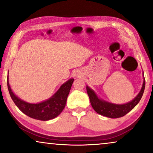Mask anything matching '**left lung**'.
Here are the masks:
<instances>
[{
	"mask_svg": "<svg viewBox=\"0 0 153 153\" xmlns=\"http://www.w3.org/2000/svg\"><path fill=\"white\" fill-rule=\"evenodd\" d=\"M143 76V82L142 85L141 89L139 94L127 103L123 104H117L111 103L106 102L105 100L101 99L97 95L95 91L91 89L89 86H86L87 93L90 98V101L92 105V107L97 114L102 116L108 117L111 118H118L124 116L127 113H129L131 110H132L137 105L142 96H143L144 89H145L146 81Z\"/></svg>",
	"mask_w": 153,
	"mask_h": 153,
	"instance_id": "obj_1",
	"label": "left lung"
}]
</instances>
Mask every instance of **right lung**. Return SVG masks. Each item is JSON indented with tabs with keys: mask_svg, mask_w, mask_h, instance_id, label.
Returning <instances> with one entry per match:
<instances>
[{
	"mask_svg": "<svg viewBox=\"0 0 153 153\" xmlns=\"http://www.w3.org/2000/svg\"><path fill=\"white\" fill-rule=\"evenodd\" d=\"M74 80L73 78L70 79L61 85L53 96L45 101L35 104L25 102L13 93L10 85L8 75L7 88L11 98L21 111L32 118L46 121L55 118L62 111Z\"/></svg>",
	"mask_w": 153,
	"mask_h": 153,
	"instance_id": "right-lung-1",
	"label": "right lung"
}]
</instances>
